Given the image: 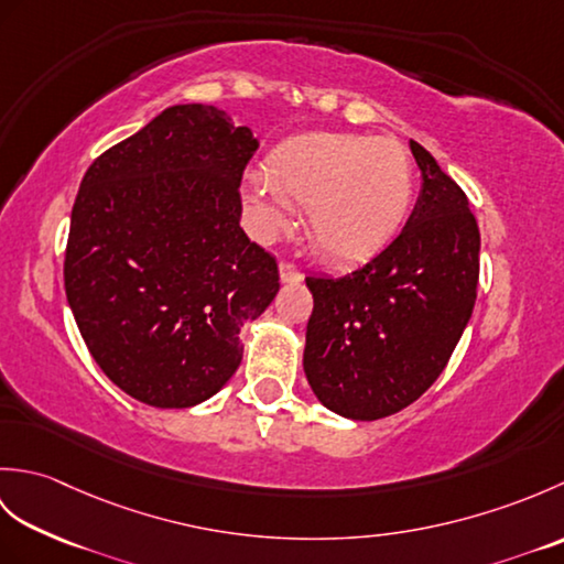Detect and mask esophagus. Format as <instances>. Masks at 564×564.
Returning a JSON list of instances; mask_svg holds the SVG:
<instances>
[{
	"instance_id": "1",
	"label": "esophagus",
	"mask_w": 564,
	"mask_h": 564,
	"mask_svg": "<svg viewBox=\"0 0 564 564\" xmlns=\"http://www.w3.org/2000/svg\"><path fill=\"white\" fill-rule=\"evenodd\" d=\"M279 275H281V283H301L303 281V271L295 269L293 263H281L279 267Z\"/></svg>"
}]
</instances>
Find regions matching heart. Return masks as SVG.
Segmentation results:
<instances>
[{
  "instance_id": "b5f03b06",
  "label": "heart",
  "mask_w": 564,
  "mask_h": 564,
  "mask_svg": "<svg viewBox=\"0 0 564 564\" xmlns=\"http://www.w3.org/2000/svg\"><path fill=\"white\" fill-rule=\"evenodd\" d=\"M412 194V160L398 140L315 130L269 152L263 184L249 186L245 206L261 237L291 225V206L307 208L322 257L364 263L400 235Z\"/></svg>"
}]
</instances>
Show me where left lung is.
I'll return each instance as SVG.
<instances>
[{
  "label": "left lung",
  "instance_id": "obj_1",
  "mask_svg": "<svg viewBox=\"0 0 564 564\" xmlns=\"http://www.w3.org/2000/svg\"><path fill=\"white\" fill-rule=\"evenodd\" d=\"M422 172L404 230L376 259L313 293L303 368L334 414L373 422L422 398L446 368L470 322L480 230L460 186L410 140Z\"/></svg>",
  "mask_w": 564,
  "mask_h": 564
}]
</instances>
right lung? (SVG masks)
Listing matches in <instances>:
<instances>
[{
  "instance_id": "right-lung-1",
  "label": "right lung",
  "mask_w": 564,
  "mask_h": 564,
  "mask_svg": "<svg viewBox=\"0 0 564 564\" xmlns=\"http://www.w3.org/2000/svg\"><path fill=\"white\" fill-rule=\"evenodd\" d=\"M259 140L208 104H176L118 142L72 206L65 293L99 368L130 398L186 410L242 361L239 329L279 293L249 242L239 182Z\"/></svg>"
}]
</instances>
